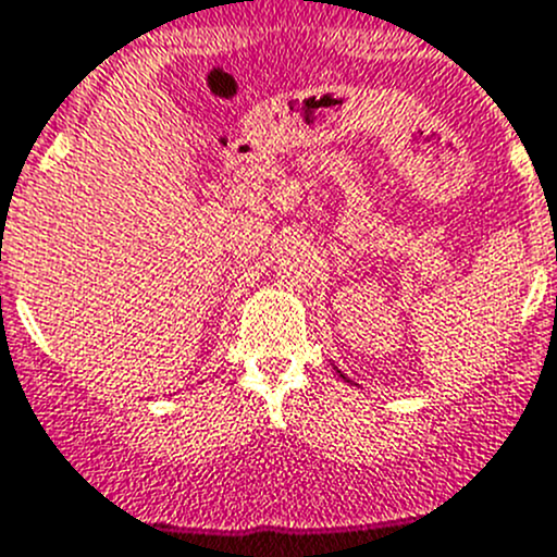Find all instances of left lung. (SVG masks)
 <instances>
[{
	"label": "left lung",
	"instance_id": "left-lung-1",
	"mask_svg": "<svg viewBox=\"0 0 557 557\" xmlns=\"http://www.w3.org/2000/svg\"><path fill=\"white\" fill-rule=\"evenodd\" d=\"M336 372H338V369H336ZM338 374H342V372H338ZM342 377H344V374H342Z\"/></svg>",
	"mask_w": 557,
	"mask_h": 557
}]
</instances>
